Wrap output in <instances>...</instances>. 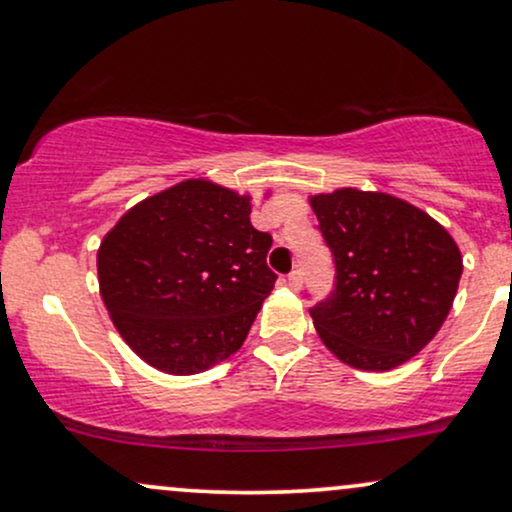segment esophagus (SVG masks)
Masks as SVG:
<instances>
[{
    "mask_svg": "<svg viewBox=\"0 0 512 512\" xmlns=\"http://www.w3.org/2000/svg\"><path fill=\"white\" fill-rule=\"evenodd\" d=\"M288 283H290V288H293V290L300 288V286H302V269H293V271H290V274H288Z\"/></svg>",
    "mask_w": 512,
    "mask_h": 512,
    "instance_id": "obj_1",
    "label": "esophagus"
}]
</instances>
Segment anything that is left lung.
Instances as JSON below:
<instances>
[{
	"mask_svg": "<svg viewBox=\"0 0 512 512\" xmlns=\"http://www.w3.org/2000/svg\"><path fill=\"white\" fill-rule=\"evenodd\" d=\"M312 208L335 262L333 293L309 309L323 345L361 371L416 357L454 304L463 274L454 238L387 193L340 189Z\"/></svg>",
	"mask_w": 512,
	"mask_h": 512,
	"instance_id": "left-lung-1",
	"label": "left lung"
}]
</instances>
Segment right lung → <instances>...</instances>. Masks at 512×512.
Returning a JSON list of instances; mask_svg holds the SVG:
<instances>
[{
  "label": "right lung",
  "mask_w": 512,
  "mask_h": 512,
  "mask_svg": "<svg viewBox=\"0 0 512 512\" xmlns=\"http://www.w3.org/2000/svg\"><path fill=\"white\" fill-rule=\"evenodd\" d=\"M271 236L250 224V198L189 179L134 205L103 238L108 314L146 364L203 373L238 352L274 288Z\"/></svg>",
  "instance_id": "obj_1"
}]
</instances>
